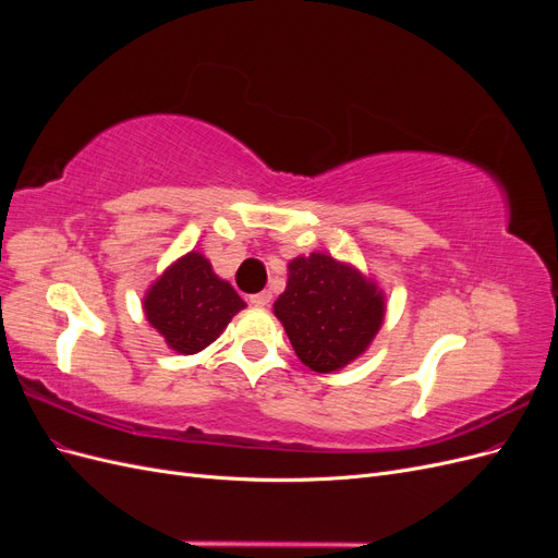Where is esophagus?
Here are the masks:
<instances>
[{
	"label": "esophagus",
	"instance_id": "obj_1",
	"mask_svg": "<svg viewBox=\"0 0 558 558\" xmlns=\"http://www.w3.org/2000/svg\"><path fill=\"white\" fill-rule=\"evenodd\" d=\"M248 302H251L253 307H267L269 302H272V293H269V291L253 293V295H248Z\"/></svg>",
	"mask_w": 558,
	"mask_h": 558
}]
</instances>
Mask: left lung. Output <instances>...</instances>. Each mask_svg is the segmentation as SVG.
<instances>
[{
	"label": "left lung",
	"mask_w": 558,
	"mask_h": 558,
	"mask_svg": "<svg viewBox=\"0 0 558 558\" xmlns=\"http://www.w3.org/2000/svg\"><path fill=\"white\" fill-rule=\"evenodd\" d=\"M275 314L298 359L314 373L340 369L373 342L384 320V298L373 281L324 253L295 258Z\"/></svg>",
	"instance_id": "left-lung-1"
}]
</instances>
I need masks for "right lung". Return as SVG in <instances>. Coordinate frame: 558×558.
I'll use <instances>...</instances> for the list:
<instances>
[{
	"instance_id": "obj_1",
	"label": "right lung",
	"mask_w": 558,
	"mask_h": 558,
	"mask_svg": "<svg viewBox=\"0 0 558 558\" xmlns=\"http://www.w3.org/2000/svg\"><path fill=\"white\" fill-rule=\"evenodd\" d=\"M244 307L238 291L218 279L211 263L195 251L167 269L144 300L148 324L179 353L209 347Z\"/></svg>"
}]
</instances>
